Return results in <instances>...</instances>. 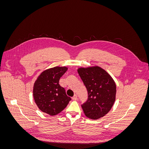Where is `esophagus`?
Here are the masks:
<instances>
[{
	"mask_svg": "<svg viewBox=\"0 0 149 149\" xmlns=\"http://www.w3.org/2000/svg\"><path fill=\"white\" fill-rule=\"evenodd\" d=\"M77 99H78V96H77V95H76V94H74V96L72 97V100H74V101L77 100Z\"/></svg>",
	"mask_w": 149,
	"mask_h": 149,
	"instance_id": "esophagus-1",
	"label": "esophagus"
}]
</instances>
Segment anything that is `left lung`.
Instances as JSON below:
<instances>
[{"instance_id": "1", "label": "left lung", "mask_w": 149, "mask_h": 149, "mask_svg": "<svg viewBox=\"0 0 149 149\" xmlns=\"http://www.w3.org/2000/svg\"><path fill=\"white\" fill-rule=\"evenodd\" d=\"M78 74L87 89L88 97L81 105L85 116L97 119L108 113L116 100L114 79L100 66L79 68Z\"/></svg>"}]
</instances>
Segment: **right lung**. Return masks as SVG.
<instances>
[{"instance_id": "1", "label": "right lung", "mask_w": 149, "mask_h": 149, "mask_svg": "<svg viewBox=\"0 0 149 149\" xmlns=\"http://www.w3.org/2000/svg\"><path fill=\"white\" fill-rule=\"evenodd\" d=\"M66 66H56L45 70L40 74L33 86L34 100L42 112L55 116L60 113L71 101L64 88L59 84L61 76L67 71Z\"/></svg>"}]
</instances>
